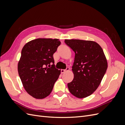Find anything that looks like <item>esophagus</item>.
I'll return each instance as SVG.
<instances>
[{
  "label": "esophagus",
  "instance_id": "34e87169",
  "mask_svg": "<svg viewBox=\"0 0 125 125\" xmlns=\"http://www.w3.org/2000/svg\"><path fill=\"white\" fill-rule=\"evenodd\" d=\"M69 67H67L66 69H62V70H61V73H65L66 71H69Z\"/></svg>",
  "mask_w": 125,
  "mask_h": 125
}]
</instances>
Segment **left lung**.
<instances>
[{
  "instance_id": "obj_1",
  "label": "left lung",
  "mask_w": 125,
  "mask_h": 125,
  "mask_svg": "<svg viewBox=\"0 0 125 125\" xmlns=\"http://www.w3.org/2000/svg\"><path fill=\"white\" fill-rule=\"evenodd\" d=\"M65 43L75 53L72 67L74 78L68 83L69 91L78 98L89 96L97 89L106 71L104 52L93 41L65 40Z\"/></svg>"
}]
</instances>
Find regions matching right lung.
I'll use <instances>...</instances> for the list:
<instances>
[{
	"label": "right lung",
	"instance_id": "1",
	"mask_svg": "<svg viewBox=\"0 0 125 125\" xmlns=\"http://www.w3.org/2000/svg\"><path fill=\"white\" fill-rule=\"evenodd\" d=\"M60 44L58 39H37L22 48L18 66L19 75L26 91L35 99L50 95L59 78L60 70L54 64L53 54Z\"/></svg>",
	"mask_w": 125,
	"mask_h": 125
}]
</instances>
